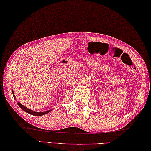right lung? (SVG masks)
I'll list each match as a JSON object with an SVG mask.
<instances>
[{
    "mask_svg": "<svg viewBox=\"0 0 151 151\" xmlns=\"http://www.w3.org/2000/svg\"><path fill=\"white\" fill-rule=\"evenodd\" d=\"M12 93H13V94H14L13 93V91L12 90ZM13 97L15 99V96L13 95ZM18 106H19L21 109H22L23 111H25V112H27V113L31 115H33V116H43V115H45V114H47V113H49V112L51 111V109L48 110V111H44V112H35V111H33V110H31L30 109H28L27 107H25L24 106H23L22 104H21V103H17Z\"/></svg>",
    "mask_w": 151,
    "mask_h": 151,
    "instance_id": "right-lung-1",
    "label": "right lung"
}]
</instances>
